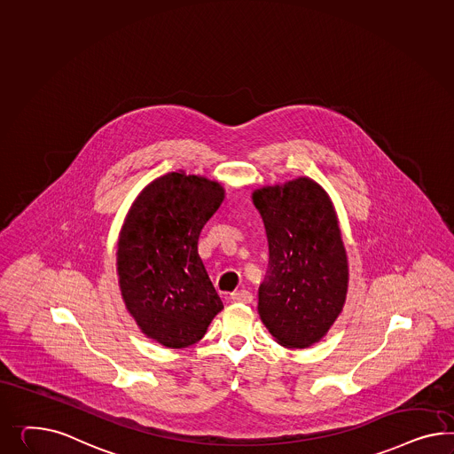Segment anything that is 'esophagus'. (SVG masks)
Segmentation results:
<instances>
[{"label": "esophagus", "instance_id": "obj_1", "mask_svg": "<svg viewBox=\"0 0 454 454\" xmlns=\"http://www.w3.org/2000/svg\"><path fill=\"white\" fill-rule=\"evenodd\" d=\"M231 299H233V302L249 304L253 301V294L249 291H246V289H241V291H234L233 294H231Z\"/></svg>", "mask_w": 454, "mask_h": 454}]
</instances>
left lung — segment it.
Returning <instances> with one entry per match:
<instances>
[{"mask_svg":"<svg viewBox=\"0 0 454 454\" xmlns=\"http://www.w3.org/2000/svg\"><path fill=\"white\" fill-rule=\"evenodd\" d=\"M270 243L258 310L278 342L306 348L320 340L345 302L348 270L327 193L309 178L254 192Z\"/></svg>","mask_w":454,"mask_h":454,"instance_id":"1","label":"left lung"}]
</instances>
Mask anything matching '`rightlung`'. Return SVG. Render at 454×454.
Masks as SVG:
<instances>
[{"mask_svg":"<svg viewBox=\"0 0 454 454\" xmlns=\"http://www.w3.org/2000/svg\"><path fill=\"white\" fill-rule=\"evenodd\" d=\"M224 192L196 175L167 173L135 200L117 266L123 301L144 333L170 348L196 343L223 309L198 239Z\"/></svg>","mask_w":454,"mask_h":454,"instance_id":"obj_1","label":"right lung"}]
</instances>
